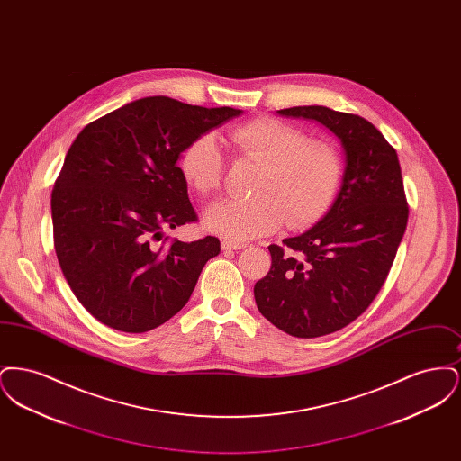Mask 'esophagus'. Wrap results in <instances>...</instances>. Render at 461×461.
<instances>
[{
	"instance_id": "obj_1",
	"label": "esophagus",
	"mask_w": 461,
	"mask_h": 461,
	"mask_svg": "<svg viewBox=\"0 0 461 461\" xmlns=\"http://www.w3.org/2000/svg\"><path fill=\"white\" fill-rule=\"evenodd\" d=\"M221 247H222V250H240V249H245V247H247V243H241V241L222 240L221 241Z\"/></svg>"
}]
</instances>
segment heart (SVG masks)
Instances as JSON below:
<instances>
[{"label": "heart", "mask_w": 461, "mask_h": 461, "mask_svg": "<svg viewBox=\"0 0 461 461\" xmlns=\"http://www.w3.org/2000/svg\"><path fill=\"white\" fill-rule=\"evenodd\" d=\"M237 154L259 164L250 198H226L205 212V226L228 240L243 241L278 230L284 221L301 228L321 218L342 175L337 150L284 121L261 117L226 132ZM179 167L202 197L221 186L222 155L212 132L197 136L183 150Z\"/></svg>", "instance_id": "1"}]
</instances>
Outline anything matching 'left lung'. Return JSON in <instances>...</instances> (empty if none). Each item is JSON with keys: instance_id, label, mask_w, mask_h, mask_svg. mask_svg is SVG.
I'll return each instance as SVG.
<instances>
[{"instance_id": "8db88e82", "label": "left lung", "mask_w": 461, "mask_h": 461, "mask_svg": "<svg viewBox=\"0 0 461 461\" xmlns=\"http://www.w3.org/2000/svg\"><path fill=\"white\" fill-rule=\"evenodd\" d=\"M276 112L327 128L346 162L327 214L284 247L269 245L271 269L254 285L267 321L312 339L348 327L372 304L394 263L408 205L397 154L372 122L323 105Z\"/></svg>"}]
</instances>
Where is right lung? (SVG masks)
Masks as SVG:
<instances>
[{"mask_svg": "<svg viewBox=\"0 0 461 461\" xmlns=\"http://www.w3.org/2000/svg\"><path fill=\"white\" fill-rule=\"evenodd\" d=\"M241 113L147 96L77 134L51 194V221L67 284L98 321L143 333L188 303L221 243H157L166 228L197 220L177 160L197 136Z\"/></svg>", "mask_w": 461, "mask_h": 461, "instance_id": "1", "label": "right lung"}]
</instances>
